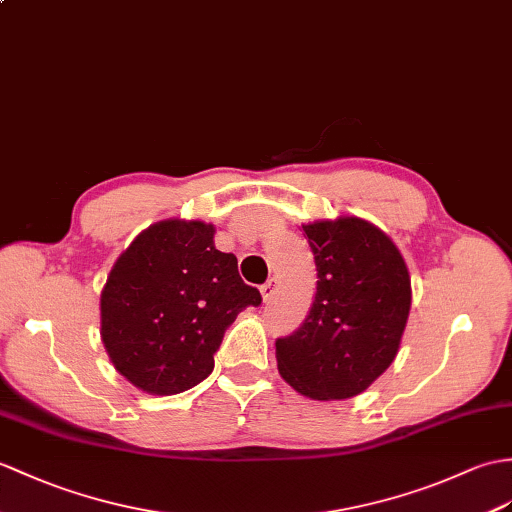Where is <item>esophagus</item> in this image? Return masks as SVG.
<instances>
[{"instance_id":"esophagus-1","label":"esophagus","mask_w":512,"mask_h":512,"mask_svg":"<svg viewBox=\"0 0 512 512\" xmlns=\"http://www.w3.org/2000/svg\"><path fill=\"white\" fill-rule=\"evenodd\" d=\"M277 285H279V281L272 277V279H268L264 285H261V296H264V301L266 303H270L272 299H275V294H277Z\"/></svg>"}]
</instances>
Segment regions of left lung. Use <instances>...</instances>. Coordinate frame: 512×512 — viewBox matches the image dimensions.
I'll use <instances>...</instances> for the list:
<instances>
[{
	"mask_svg": "<svg viewBox=\"0 0 512 512\" xmlns=\"http://www.w3.org/2000/svg\"><path fill=\"white\" fill-rule=\"evenodd\" d=\"M303 233L316 294L301 327L277 338V366L305 397L349 399L395 360L412 303L410 275L390 237L366 220H323Z\"/></svg>",
	"mask_w": 512,
	"mask_h": 512,
	"instance_id": "obj_1",
	"label": "left lung"
}]
</instances>
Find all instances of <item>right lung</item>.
I'll return each instance as SVG.
<instances>
[{"label":"right lung","instance_id":"right-lung-1","mask_svg":"<svg viewBox=\"0 0 512 512\" xmlns=\"http://www.w3.org/2000/svg\"><path fill=\"white\" fill-rule=\"evenodd\" d=\"M205 222L163 220L115 261L100 296L102 342L113 366L150 395H176L213 371L233 320L261 294L213 244Z\"/></svg>","mask_w":512,"mask_h":512}]
</instances>
